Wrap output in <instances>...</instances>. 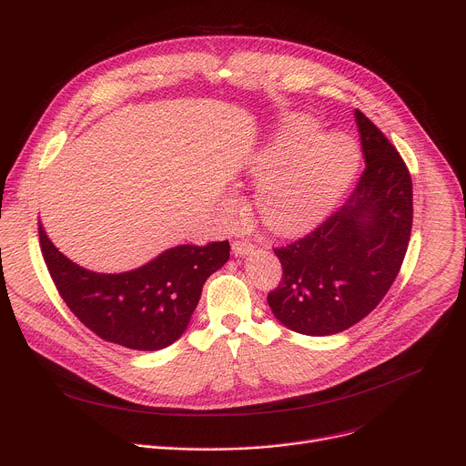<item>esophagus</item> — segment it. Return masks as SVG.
<instances>
[{"instance_id":"34e87169","label":"esophagus","mask_w":466,"mask_h":466,"mask_svg":"<svg viewBox=\"0 0 466 466\" xmlns=\"http://www.w3.org/2000/svg\"><path fill=\"white\" fill-rule=\"evenodd\" d=\"M232 250H234L236 256H247L254 250V245L248 239H236L232 243Z\"/></svg>"}]
</instances>
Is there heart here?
<instances>
[{
	"label": "heart",
	"instance_id": "heart-1",
	"mask_svg": "<svg viewBox=\"0 0 466 466\" xmlns=\"http://www.w3.org/2000/svg\"><path fill=\"white\" fill-rule=\"evenodd\" d=\"M356 166L358 151L347 137H319L315 119H293L250 167L259 180L254 203L261 221L282 234L315 225L343 195Z\"/></svg>",
	"mask_w": 466,
	"mask_h": 466
}]
</instances>
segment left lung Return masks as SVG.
Returning <instances> with one entry per match:
<instances>
[{
	"label": "left lung",
	"mask_w": 466,
	"mask_h": 466,
	"mask_svg": "<svg viewBox=\"0 0 466 466\" xmlns=\"http://www.w3.org/2000/svg\"><path fill=\"white\" fill-rule=\"evenodd\" d=\"M365 169L343 207L308 236L277 247L275 317L304 336H331L367 317L392 286L413 225V184L400 153L354 110Z\"/></svg>",
	"instance_id": "1"
}]
</instances>
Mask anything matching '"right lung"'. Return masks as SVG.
<instances>
[{
  "instance_id": "add662e5",
  "label": "right lung",
  "mask_w": 466,
  "mask_h": 466,
  "mask_svg": "<svg viewBox=\"0 0 466 466\" xmlns=\"http://www.w3.org/2000/svg\"><path fill=\"white\" fill-rule=\"evenodd\" d=\"M51 280L72 313L103 341L132 350H160L186 329L207 279L230 256L228 241L178 245L144 268L103 275L66 258L38 225Z\"/></svg>"
}]
</instances>
